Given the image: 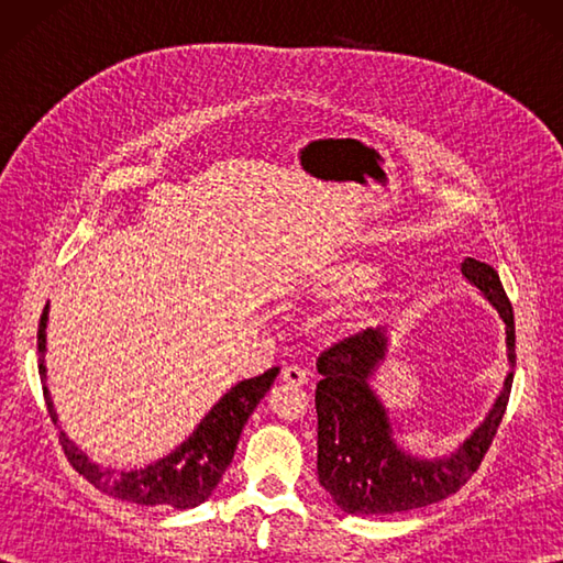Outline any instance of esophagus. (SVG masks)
<instances>
[{
	"mask_svg": "<svg viewBox=\"0 0 563 563\" xmlns=\"http://www.w3.org/2000/svg\"><path fill=\"white\" fill-rule=\"evenodd\" d=\"M283 379L288 382V385H295V387H302V385H307V379H309V373L307 369L302 367V365H285L283 367Z\"/></svg>",
	"mask_w": 563,
	"mask_h": 563,
	"instance_id": "34e87169",
	"label": "esophagus"
}]
</instances>
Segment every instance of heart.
Masks as SVG:
<instances>
[{
	"instance_id": "obj_1",
	"label": "heart",
	"mask_w": 563,
	"mask_h": 563,
	"mask_svg": "<svg viewBox=\"0 0 563 563\" xmlns=\"http://www.w3.org/2000/svg\"><path fill=\"white\" fill-rule=\"evenodd\" d=\"M339 278L345 288H367L377 280V268L365 261H351L341 268Z\"/></svg>"
}]
</instances>
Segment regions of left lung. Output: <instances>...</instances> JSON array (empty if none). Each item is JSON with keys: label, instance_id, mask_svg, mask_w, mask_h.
Listing matches in <instances>:
<instances>
[{"label": "left lung", "instance_id": "1", "mask_svg": "<svg viewBox=\"0 0 563 563\" xmlns=\"http://www.w3.org/2000/svg\"><path fill=\"white\" fill-rule=\"evenodd\" d=\"M462 273L506 321L510 373L484 423L450 457H413L394 440L387 409L369 387L387 351L385 329L355 331L317 357V474L333 504L351 516H389L457 494L479 470L504 421L516 367V317L488 263L464 258Z\"/></svg>", "mask_w": 563, "mask_h": 563}]
</instances>
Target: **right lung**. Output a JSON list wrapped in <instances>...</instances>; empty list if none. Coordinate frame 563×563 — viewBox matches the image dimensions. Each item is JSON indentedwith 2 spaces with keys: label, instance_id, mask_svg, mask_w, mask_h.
Returning a JSON list of instances; mask_svg holds the SVG:
<instances>
[{
  "label": "right lung",
  "instance_id": "add662e5",
  "mask_svg": "<svg viewBox=\"0 0 563 563\" xmlns=\"http://www.w3.org/2000/svg\"><path fill=\"white\" fill-rule=\"evenodd\" d=\"M47 307L41 314L38 324V373L43 379V397L47 413H51L53 423H57V413L53 409L51 391L45 385V327H47ZM278 367H271L258 377H251L239 382L224 397L212 406L208 416L202 418L198 428L190 433L181 445L172 454L152 462L142 470L133 472H115L109 466L93 464L87 454H84L75 442L65 433H59V445H63L69 464L93 484L99 492L109 494L118 500H128V504L137 506H169L176 510L196 508L202 500H208L220 484L222 474L230 466L239 435H242L244 423L249 416L254 413L258 401L266 397L271 389Z\"/></svg>",
  "mask_w": 563,
  "mask_h": 563
}]
</instances>
